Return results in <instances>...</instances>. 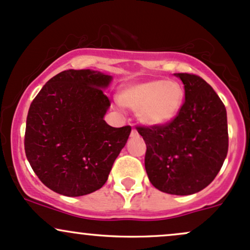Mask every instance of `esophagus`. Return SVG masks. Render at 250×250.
<instances>
[{
	"instance_id": "34e87169",
	"label": "esophagus",
	"mask_w": 250,
	"mask_h": 250,
	"mask_svg": "<svg viewBox=\"0 0 250 250\" xmlns=\"http://www.w3.org/2000/svg\"><path fill=\"white\" fill-rule=\"evenodd\" d=\"M130 135H131V136H136V135H138V131H136L135 129H133V130H131Z\"/></svg>"
}]
</instances>
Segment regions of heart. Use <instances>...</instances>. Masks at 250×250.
Returning a JSON list of instances; mask_svg holds the SVG:
<instances>
[{
  "mask_svg": "<svg viewBox=\"0 0 250 250\" xmlns=\"http://www.w3.org/2000/svg\"><path fill=\"white\" fill-rule=\"evenodd\" d=\"M120 103L138 111L141 122L163 125L177 116L184 101V90L178 82L152 79L125 86L120 94Z\"/></svg>",
  "mask_w": 250,
  "mask_h": 250,
  "instance_id": "1",
  "label": "heart"
}]
</instances>
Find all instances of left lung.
Listing matches in <instances>:
<instances>
[{
    "label": "left lung",
    "mask_w": 250,
    "mask_h": 250,
    "mask_svg": "<svg viewBox=\"0 0 250 250\" xmlns=\"http://www.w3.org/2000/svg\"><path fill=\"white\" fill-rule=\"evenodd\" d=\"M185 89L177 116L163 125H138L146 142L145 167L158 190L188 196L207 188L228 153L227 110L215 90L199 76L174 73Z\"/></svg>",
    "instance_id": "8db88e82"
}]
</instances>
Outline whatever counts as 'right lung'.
<instances>
[{
	"label": "right lung",
	"mask_w": 250,
	"mask_h": 250,
	"mask_svg": "<svg viewBox=\"0 0 250 250\" xmlns=\"http://www.w3.org/2000/svg\"><path fill=\"white\" fill-rule=\"evenodd\" d=\"M110 82L111 76L97 71L66 70L49 79L33 100L24 152L34 173L52 191L85 196L108 180L131 130L103 120L110 106L103 89Z\"/></svg>",
	"instance_id": "add662e5"
}]
</instances>
